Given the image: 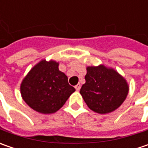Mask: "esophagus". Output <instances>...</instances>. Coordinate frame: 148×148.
Listing matches in <instances>:
<instances>
[{
    "label": "esophagus",
    "mask_w": 148,
    "mask_h": 148,
    "mask_svg": "<svg viewBox=\"0 0 148 148\" xmlns=\"http://www.w3.org/2000/svg\"><path fill=\"white\" fill-rule=\"evenodd\" d=\"M75 88H76V90H77V91H79L80 89H81V84H77V86H75Z\"/></svg>",
    "instance_id": "obj_1"
}]
</instances>
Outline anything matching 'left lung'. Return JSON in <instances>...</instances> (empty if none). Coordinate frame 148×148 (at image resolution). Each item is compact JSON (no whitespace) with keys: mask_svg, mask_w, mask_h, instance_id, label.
<instances>
[{"mask_svg":"<svg viewBox=\"0 0 148 148\" xmlns=\"http://www.w3.org/2000/svg\"><path fill=\"white\" fill-rule=\"evenodd\" d=\"M80 93L89 108L98 114H108L118 109L128 93L126 80L113 68L104 65L88 66Z\"/></svg>","mask_w":148,"mask_h":148,"instance_id":"1","label":"left lung"}]
</instances>
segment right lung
I'll list each match as a JSON object with an SVG mask.
<instances>
[{
	"label": "right lung",
	"mask_w": 148,
	"mask_h": 148,
	"mask_svg": "<svg viewBox=\"0 0 148 148\" xmlns=\"http://www.w3.org/2000/svg\"><path fill=\"white\" fill-rule=\"evenodd\" d=\"M58 62L42 60L27 74L20 85L23 99L41 114H53L61 109L76 90L58 69Z\"/></svg>",
	"instance_id": "right-lung-1"
}]
</instances>
